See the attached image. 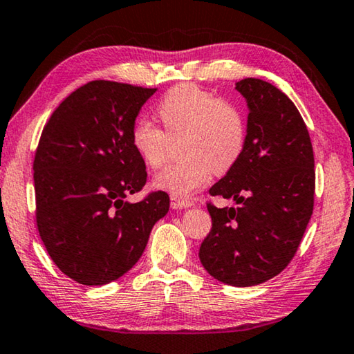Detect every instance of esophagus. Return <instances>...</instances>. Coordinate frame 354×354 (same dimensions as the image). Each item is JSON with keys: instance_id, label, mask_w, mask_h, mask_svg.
I'll return each mask as SVG.
<instances>
[{"instance_id": "obj_1", "label": "esophagus", "mask_w": 354, "mask_h": 354, "mask_svg": "<svg viewBox=\"0 0 354 354\" xmlns=\"http://www.w3.org/2000/svg\"><path fill=\"white\" fill-rule=\"evenodd\" d=\"M194 206L192 198H183V197H175L171 195V207L173 209H184V207Z\"/></svg>"}]
</instances>
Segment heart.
I'll return each mask as SVG.
<instances>
[{
  "label": "heart",
  "instance_id": "b5f03b06",
  "mask_svg": "<svg viewBox=\"0 0 354 354\" xmlns=\"http://www.w3.org/2000/svg\"><path fill=\"white\" fill-rule=\"evenodd\" d=\"M157 115L165 129L138 120L132 145L145 164L159 168L167 162L173 140L183 138L186 159L156 176V187L175 197H189L209 181L212 173H227L236 165L245 147L248 126L243 110L194 83H181L164 94Z\"/></svg>",
  "mask_w": 354,
  "mask_h": 354
}]
</instances>
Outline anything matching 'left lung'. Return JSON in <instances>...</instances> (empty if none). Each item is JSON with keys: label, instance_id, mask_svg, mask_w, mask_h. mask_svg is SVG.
Returning <instances> with one entry per match:
<instances>
[{"label": "left lung", "instance_id": "8db88e82", "mask_svg": "<svg viewBox=\"0 0 354 354\" xmlns=\"http://www.w3.org/2000/svg\"><path fill=\"white\" fill-rule=\"evenodd\" d=\"M236 89L249 106L245 147L209 195L238 206L206 205L212 228L198 257L218 282L252 287L293 260L313 211L315 160L306 122L280 89L260 78Z\"/></svg>", "mask_w": 354, "mask_h": 354}]
</instances>
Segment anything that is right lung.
Segmentation results:
<instances>
[{
	"mask_svg": "<svg viewBox=\"0 0 354 354\" xmlns=\"http://www.w3.org/2000/svg\"><path fill=\"white\" fill-rule=\"evenodd\" d=\"M156 88L93 80L59 104L44 127L35 164L36 222L55 265L82 285L120 279L142 257L167 192L138 203L147 167L132 129Z\"/></svg>",
	"mask_w": 354,
	"mask_h": 354,
	"instance_id": "obj_1",
	"label": "right lung"
}]
</instances>
